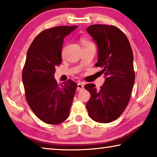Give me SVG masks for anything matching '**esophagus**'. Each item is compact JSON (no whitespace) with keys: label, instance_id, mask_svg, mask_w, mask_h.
Here are the masks:
<instances>
[{"label":"esophagus","instance_id":"34e87169","mask_svg":"<svg viewBox=\"0 0 157 157\" xmlns=\"http://www.w3.org/2000/svg\"><path fill=\"white\" fill-rule=\"evenodd\" d=\"M84 89V84L82 82H78V86H77V90L78 91H81Z\"/></svg>","mask_w":157,"mask_h":157}]
</instances>
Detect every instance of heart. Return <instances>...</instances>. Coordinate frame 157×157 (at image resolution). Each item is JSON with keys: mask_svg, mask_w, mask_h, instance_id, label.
I'll return each mask as SVG.
<instances>
[{"mask_svg": "<svg viewBox=\"0 0 157 157\" xmlns=\"http://www.w3.org/2000/svg\"><path fill=\"white\" fill-rule=\"evenodd\" d=\"M82 44L84 46H84H94V44H93V42L86 38H84L82 39Z\"/></svg>", "mask_w": 157, "mask_h": 157, "instance_id": "1", "label": "heart"}]
</instances>
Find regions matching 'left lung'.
Returning <instances> with one entry per match:
<instances>
[{"label": "left lung", "instance_id": "left-lung-1", "mask_svg": "<svg viewBox=\"0 0 157 157\" xmlns=\"http://www.w3.org/2000/svg\"><path fill=\"white\" fill-rule=\"evenodd\" d=\"M98 47L96 67L106 79L99 90L94 84L84 88L91 94L86 109L92 120L109 123L125 109L135 80L133 52L128 39L114 25L95 24L86 29Z\"/></svg>", "mask_w": 157, "mask_h": 157}]
</instances>
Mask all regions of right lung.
Masks as SVG:
<instances>
[{"mask_svg":"<svg viewBox=\"0 0 157 157\" xmlns=\"http://www.w3.org/2000/svg\"><path fill=\"white\" fill-rule=\"evenodd\" d=\"M77 25L56 26L37 35L28 50L22 73L28 105L44 123L57 124L68 118L77 84L68 79L62 85L54 79L55 67L62 63L63 38Z\"/></svg>","mask_w":157,"mask_h":157,"instance_id":"1","label":"right lung"}]
</instances>
